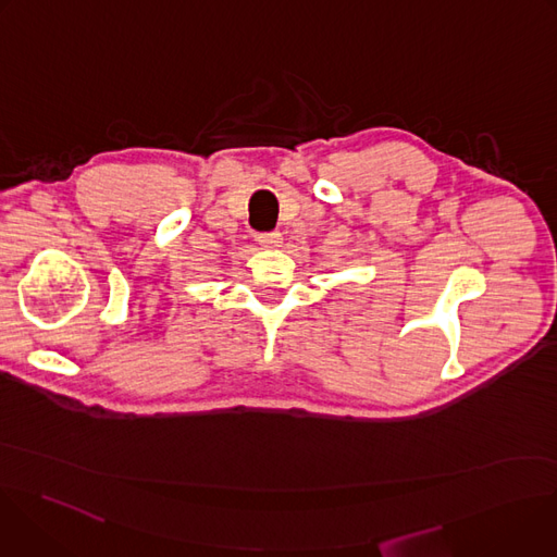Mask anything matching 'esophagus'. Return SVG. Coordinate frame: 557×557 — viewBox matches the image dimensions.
Wrapping results in <instances>:
<instances>
[{"mask_svg": "<svg viewBox=\"0 0 557 557\" xmlns=\"http://www.w3.org/2000/svg\"><path fill=\"white\" fill-rule=\"evenodd\" d=\"M256 240L264 249H275L282 245V233L280 231H269V233H258Z\"/></svg>", "mask_w": 557, "mask_h": 557, "instance_id": "obj_1", "label": "esophagus"}]
</instances>
